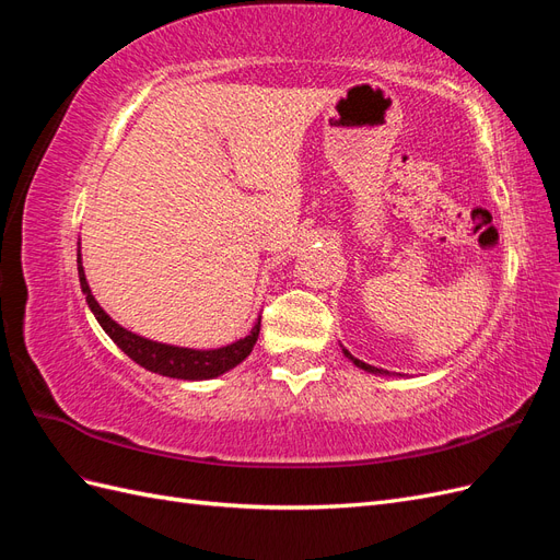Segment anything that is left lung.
I'll use <instances>...</instances> for the list:
<instances>
[{"label": "left lung", "instance_id": "obj_1", "mask_svg": "<svg viewBox=\"0 0 560 560\" xmlns=\"http://www.w3.org/2000/svg\"><path fill=\"white\" fill-rule=\"evenodd\" d=\"M343 354H346V358L354 364V366H360V369H364V371H369V374H381V376H389L387 374V371H383V369H378V366H371V364H364L362 360H358V358H352V354L343 348Z\"/></svg>", "mask_w": 560, "mask_h": 560}]
</instances>
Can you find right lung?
<instances>
[{
	"mask_svg": "<svg viewBox=\"0 0 560 560\" xmlns=\"http://www.w3.org/2000/svg\"><path fill=\"white\" fill-rule=\"evenodd\" d=\"M77 268H79L81 292L86 294V303L93 311L95 319L100 322V327L105 329V334L128 354L135 364L144 366L147 371H154V374H161L167 378H182V381L217 378V376L226 374V371H231L233 366H238L252 352L254 343H257L261 317L257 319V325L252 327V331L245 338H241V341H235L224 348H214V350H196V348H179V346L149 341V338L138 336V334L124 329L121 325H116V322L103 308H100V303L95 301L91 287L86 282V273H83L81 247L77 254Z\"/></svg>",
	"mask_w": 560,
	"mask_h": 560,
	"instance_id": "1",
	"label": "right lung"
}]
</instances>
